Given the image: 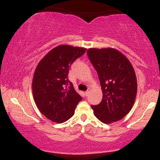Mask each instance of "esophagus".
Masks as SVG:
<instances>
[{"instance_id": "34e87169", "label": "esophagus", "mask_w": 160, "mask_h": 160, "mask_svg": "<svg viewBox=\"0 0 160 160\" xmlns=\"http://www.w3.org/2000/svg\"><path fill=\"white\" fill-rule=\"evenodd\" d=\"M89 90H87V91L85 92V95L86 96H88V94H89Z\"/></svg>"}]
</instances>
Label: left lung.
Instances as JSON below:
<instances>
[{
	"label": "left lung",
	"mask_w": 160,
	"mask_h": 160,
	"mask_svg": "<svg viewBox=\"0 0 160 160\" xmlns=\"http://www.w3.org/2000/svg\"><path fill=\"white\" fill-rule=\"evenodd\" d=\"M88 57L96 69L102 99L92 105L94 115L106 124L118 121L133 108L137 93V79L129 60L115 48H89Z\"/></svg>",
	"instance_id": "8db88e82"
}]
</instances>
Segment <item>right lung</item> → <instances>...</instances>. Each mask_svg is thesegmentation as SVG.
<instances>
[{
  "label": "right lung",
  "instance_id": "obj_1",
  "mask_svg": "<svg viewBox=\"0 0 160 160\" xmlns=\"http://www.w3.org/2000/svg\"><path fill=\"white\" fill-rule=\"evenodd\" d=\"M87 48L58 45L39 62L32 80V93L42 114L52 121L62 123L74 114L82 98L68 80L69 67L84 55Z\"/></svg>",
  "mask_w": 160,
  "mask_h": 160
}]
</instances>
